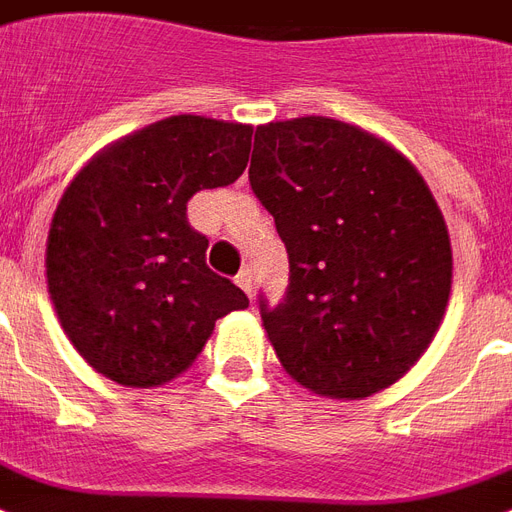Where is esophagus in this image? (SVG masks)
I'll use <instances>...</instances> for the list:
<instances>
[{"label": "esophagus", "mask_w": 512, "mask_h": 512, "mask_svg": "<svg viewBox=\"0 0 512 512\" xmlns=\"http://www.w3.org/2000/svg\"><path fill=\"white\" fill-rule=\"evenodd\" d=\"M235 283L240 285V288H243L248 296H251V291H253V272H251V269H248V267L240 269V272H237V277H235Z\"/></svg>", "instance_id": "34e87169"}]
</instances>
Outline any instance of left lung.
<instances>
[{
  "instance_id": "obj_1",
  "label": "left lung",
  "mask_w": 512,
  "mask_h": 512,
  "mask_svg": "<svg viewBox=\"0 0 512 512\" xmlns=\"http://www.w3.org/2000/svg\"><path fill=\"white\" fill-rule=\"evenodd\" d=\"M253 194L272 213L291 283L261 320L288 374L326 398L390 387L430 347L451 293V243L411 162L331 117L256 128Z\"/></svg>"
}]
</instances>
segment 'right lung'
<instances>
[{"instance_id": "add662e5", "label": "right lung", "mask_w": 512, "mask_h": 512, "mask_svg": "<svg viewBox=\"0 0 512 512\" xmlns=\"http://www.w3.org/2000/svg\"><path fill=\"white\" fill-rule=\"evenodd\" d=\"M251 125L178 114L98 152L47 235V288L77 352L112 382L157 387L192 366L216 320L248 307L205 264L186 202L243 176Z\"/></svg>"}]
</instances>
